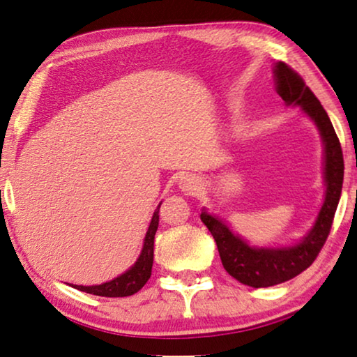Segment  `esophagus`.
I'll return each mask as SVG.
<instances>
[{
  "label": "esophagus",
  "instance_id": "34e87169",
  "mask_svg": "<svg viewBox=\"0 0 357 357\" xmlns=\"http://www.w3.org/2000/svg\"><path fill=\"white\" fill-rule=\"evenodd\" d=\"M179 188H181L183 192L189 194V196H196L201 191V181H199V178H196V176L186 174L179 181Z\"/></svg>",
  "mask_w": 357,
  "mask_h": 357
}]
</instances>
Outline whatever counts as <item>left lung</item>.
I'll return each instance as SVG.
<instances>
[{
	"instance_id": "1",
	"label": "left lung",
	"mask_w": 357,
	"mask_h": 357,
	"mask_svg": "<svg viewBox=\"0 0 357 357\" xmlns=\"http://www.w3.org/2000/svg\"><path fill=\"white\" fill-rule=\"evenodd\" d=\"M275 91L286 106H298L315 123L323 144V183L325 199L307 235L289 246H251L231 231L222 218L202 208L201 220L215 240L223 268L231 278L255 289L271 287L296 278L310 266L320 253L330 234L336 207L341 197L344 176L343 151L330 117L303 79L286 63L274 65Z\"/></svg>"
}]
</instances>
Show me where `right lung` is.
<instances>
[{"mask_svg":"<svg viewBox=\"0 0 357 357\" xmlns=\"http://www.w3.org/2000/svg\"><path fill=\"white\" fill-rule=\"evenodd\" d=\"M160 206L155 208L153 217H151L150 227L149 230H146L144 246H142L139 258H137L135 263L132 264L126 273H122L121 275H117V278H114L112 281L98 284V286H75V284H71V287L78 289V291L82 292L93 294V296H99V297H129V296H134L135 292H139L151 275L155 234L156 230H158V222H160V215H158Z\"/></svg>","mask_w":357,"mask_h":357,"instance_id":"obj_1","label":"right lung"}]
</instances>
